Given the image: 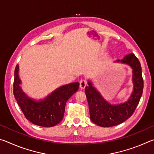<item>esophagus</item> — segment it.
Here are the masks:
<instances>
[{"mask_svg":"<svg viewBox=\"0 0 154 154\" xmlns=\"http://www.w3.org/2000/svg\"><path fill=\"white\" fill-rule=\"evenodd\" d=\"M88 85V82L85 79H82L79 82V86L80 88H82V89H83V88H85V86Z\"/></svg>","mask_w":154,"mask_h":154,"instance_id":"1","label":"esophagus"}]
</instances>
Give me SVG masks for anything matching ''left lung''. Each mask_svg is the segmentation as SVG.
<instances>
[{
    "mask_svg": "<svg viewBox=\"0 0 154 154\" xmlns=\"http://www.w3.org/2000/svg\"><path fill=\"white\" fill-rule=\"evenodd\" d=\"M115 62L126 64L132 68L133 92L126 102L111 105L93 86L92 83L88 81V86L85 87V92L89 106L90 119L99 126L111 127L123 123L133 114L143 94L141 66L134 54L130 53L123 59L118 60Z\"/></svg>",
    "mask_w": 154,
    "mask_h": 154,
    "instance_id": "1",
    "label": "left lung"
}]
</instances>
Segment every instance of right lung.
I'll list each match as a JSON object with an SVG mask.
<instances>
[{
	"label": "right lung",
	"instance_id": "1",
	"mask_svg": "<svg viewBox=\"0 0 154 154\" xmlns=\"http://www.w3.org/2000/svg\"><path fill=\"white\" fill-rule=\"evenodd\" d=\"M18 72L19 65L17 64L14 72V94L26 118L43 127H52L59 124L64 117L66 101L79 89V82L62 85L37 101L23 92Z\"/></svg>",
	"mask_w": 154,
	"mask_h": 154
}]
</instances>
